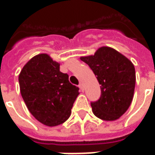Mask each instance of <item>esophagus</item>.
<instances>
[{
	"label": "esophagus",
	"mask_w": 155,
	"mask_h": 155,
	"mask_svg": "<svg viewBox=\"0 0 155 155\" xmlns=\"http://www.w3.org/2000/svg\"><path fill=\"white\" fill-rule=\"evenodd\" d=\"M79 87H80V89H81V91H84V85H83V84H82V83H81V84H79Z\"/></svg>",
	"instance_id": "1"
}]
</instances>
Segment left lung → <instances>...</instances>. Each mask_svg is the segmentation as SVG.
<instances>
[{
	"mask_svg": "<svg viewBox=\"0 0 155 155\" xmlns=\"http://www.w3.org/2000/svg\"><path fill=\"white\" fill-rule=\"evenodd\" d=\"M81 60L91 67L101 84L100 100L91 103L94 114L105 121L118 120L133 101L136 81L133 63L109 46L100 47L94 54Z\"/></svg>",
	"mask_w": 155,
	"mask_h": 155,
	"instance_id": "1",
	"label": "left lung"
}]
</instances>
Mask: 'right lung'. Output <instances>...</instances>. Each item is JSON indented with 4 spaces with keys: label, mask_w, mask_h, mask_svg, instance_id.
<instances>
[{
    "label": "right lung",
    "mask_w": 155,
    "mask_h": 155,
    "mask_svg": "<svg viewBox=\"0 0 155 155\" xmlns=\"http://www.w3.org/2000/svg\"><path fill=\"white\" fill-rule=\"evenodd\" d=\"M21 94L25 105L39 122L53 127L65 122L79 95V88L60 71V63L47 54L32 57L19 74Z\"/></svg>",
    "instance_id": "1"
}]
</instances>
